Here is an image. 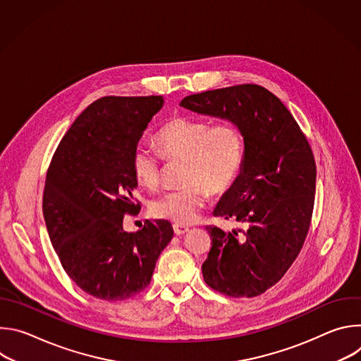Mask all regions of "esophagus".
Listing matches in <instances>:
<instances>
[{
	"mask_svg": "<svg viewBox=\"0 0 361 361\" xmlns=\"http://www.w3.org/2000/svg\"><path fill=\"white\" fill-rule=\"evenodd\" d=\"M173 228H174V233L177 235H183V234H185L190 230L187 226H183V224H174Z\"/></svg>",
	"mask_w": 361,
	"mask_h": 361,
	"instance_id": "obj_1",
	"label": "esophagus"
}]
</instances>
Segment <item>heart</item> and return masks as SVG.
<instances>
[{
    "mask_svg": "<svg viewBox=\"0 0 361 361\" xmlns=\"http://www.w3.org/2000/svg\"><path fill=\"white\" fill-rule=\"evenodd\" d=\"M160 152L138 144L131 156V170L137 181L157 188L161 163L183 160L185 184L154 200L151 214L176 224L194 223L212 195L224 194L237 180L244 161V134L233 121L210 126L207 121L177 116L166 121L156 134Z\"/></svg>",
    "mask_w": 361,
    "mask_h": 361,
    "instance_id": "b5f03b06",
    "label": "heart"
}]
</instances>
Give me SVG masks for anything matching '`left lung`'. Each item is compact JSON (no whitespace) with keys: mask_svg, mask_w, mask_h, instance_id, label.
I'll list each match as a JSON object with an SVG mask.
<instances>
[{"mask_svg":"<svg viewBox=\"0 0 361 361\" xmlns=\"http://www.w3.org/2000/svg\"><path fill=\"white\" fill-rule=\"evenodd\" d=\"M180 106L235 123L244 134L241 173L214 210L244 230L207 226L212 248L204 281L230 297H255L277 284L300 254L312 224L316 161L283 102L257 84L185 97Z\"/></svg>","mask_w":361,"mask_h":361,"instance_id":"obj_1","label":"left lung"}]
</instances>
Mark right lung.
<instances>
[{"mask_svg": "<svg viewBox=\"0 0 361 361\" xmlns=\"http://www.w3.org/2000/svg\"><path fill=\"white\" fill-rule=\"evenodd\" d=\"M161 95L94 101L60 141L47 170L42 214L48 235L68 277L87 294L117 301L151 281L161 251L173 238L167 220L123 228L141 205L131 156Z\"/></svg>", "mask_w": 361, "mask_h": 361, "instance_id": "1", "label": "right lung"}]
</instances>
